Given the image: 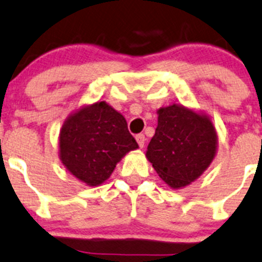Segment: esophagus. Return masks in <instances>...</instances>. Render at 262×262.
<instances>
[{
  "label": "esophagus",
  "instance_id": "esophagus-1",
  "mask_svg": "<svg viewBox=\"0 0 262 262\" xmlns=\"http://www.w3.org/2000/svg\"><path fill=\"white\" fill-rule=\"evenodd\" d=\"M136 139H137V142H138L139 147L143 148L144 143H146V137H144V134H137Z\"/></svg>",
  "mask_w": 262,
  "mask_h": 262
}]
</instances>
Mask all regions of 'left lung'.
<instances>
[{
    "label": "left lung",
    "instance_id": "left-lung-1",
    "mask_svg": "<svg viewBox=\"0 0 262 262\" xmlns=\"http://www.w3.org/2000/svg\"><path fill=\"white\" fill-rule=\"evenodd\" d=\"M158 125L147 147V158L161 179L172 189L195 181L212 163L216 132L207 115L182 105L158 110Z\"/></svg>",
    "mask_w": 262,
    "mask_h": 262
}]
</instances>
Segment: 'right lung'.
Here are the masks:
<instances>
[{
	"label": "right lung",
	"instance_id": "add662e5",
	"mask_svg": "<svg viewBox=\"0 0 262 262\" xmlns=\"http://www.w3.org/2000/svg\"><path fill=\"white\" fill-rule=\"evenodd\" d=\"M137 148L125 118L105 101L82 107L60 129V161L75 178L90 186L107 180L116 163Z\"/></svg>",
	"mask_w": 262,
	"mask_h": 262
}]
</instances>
